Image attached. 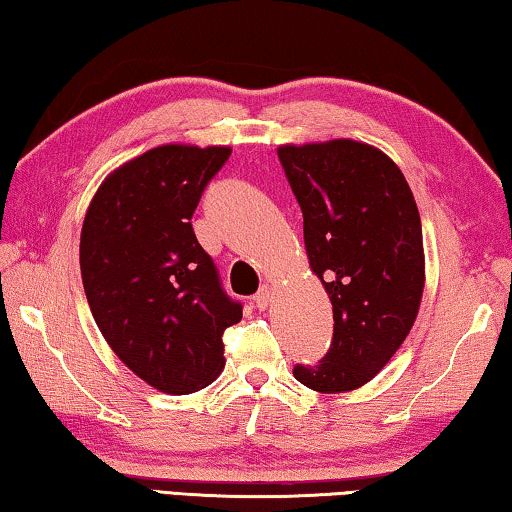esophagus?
Here are the masks:
<instances>
[{
	"instance_id": "34e87169",
	"label": "esophagus",
	"mask_w": 512,
	"mask_h": 512,
	"mask_svg": "<svg viewBox=\"0 0 512 512\" xmlns=\"http://www.w3.org/2000/svg\"><path fill=\"white\" fill-rule=\"evenodd\" d=\"M271 298H273V289L268 287V284H262V287H259V291L255 293L257 309H266L268 305H271Z\"/></svg>"
}]
</instances>
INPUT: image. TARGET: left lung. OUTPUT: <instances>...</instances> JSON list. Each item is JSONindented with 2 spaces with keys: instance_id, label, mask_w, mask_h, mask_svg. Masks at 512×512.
Instances as JSON below:
<instances>
[{
  "instance_id": "1",
  "label": "left lung",
  "mask_w": 512,
  "mask_h": 512,
  "mask_svg": "<svg viewBox=\"0 0 512 512\" xmlns=\"http://www.w3.org/2000/svg\"><path fill=\"white\" fill-rule=\"evenodd\" d=\"M309 266L332 300L334 336L293 377L318 393L361 388L400 350L424 289L420 212L400 167L363 142L284 144Z\"/></svg>"
}]
</instances>
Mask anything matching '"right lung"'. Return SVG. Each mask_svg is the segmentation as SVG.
<instances>
[{"mask_svg":"<svg viewBox=\"0 0 512 512\" xmlns=\"http://www.w3.org/2000/svg\"><path fill=\"white\" fill-rule=\"evenodd\" d=\"M228 146L164 144L103 180L81 230V275L112 352L169 395L201 391L225 366L241 302L223 291L192 216Z\"/></svg>","mask_w":512,"mask_h":512,"instance_id":"1","label":"right lung"}]
</instances>
